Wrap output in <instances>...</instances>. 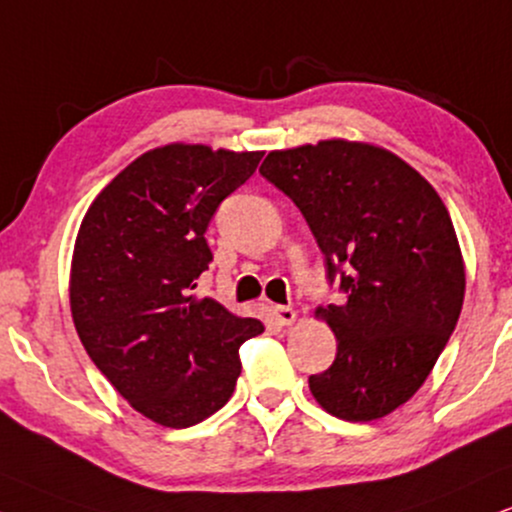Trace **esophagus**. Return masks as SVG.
Wrapping results in <instances>:
<instances>
[{"label": "esophagus", "instance_id": "1", "mask_svg": "<svg viewBox=\"0 0 512 512\" xmlns=\"http://www.w3.org/2000/svg\"><path fill=\"white\" fill-rule=\"evenodd\" d=\"M295 319H297V314L293 307H276L274 309V321L278 323V326H293Z\"/></svg>", "mask_w": 512, "mask_h": 512}]
</instances>
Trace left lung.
Returning <instances> with one entry per match:
<instances>
[{
  "label": "left lung",
  "mask_w": 512,
  "mask_h": 512,
  "mask_svg": "<svg viewBox=\"0 0 512 512\" xmlns=\"http://www.w3.org/2000/svg\"><path fill=\"white\" fill-rule=\"evenodd\" d=\"M262 177L307 219L340 278L342 304L316 309L338 338L333 366L309 375L321 409L378 420L425 383L461 316L465 267L430 181L387 148L326 139L271 151Z\"/></svg>",
  "instance_id": "1"
}]
</instances>
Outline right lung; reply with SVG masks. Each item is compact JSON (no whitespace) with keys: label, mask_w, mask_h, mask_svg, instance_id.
<instances>
[{"label":"right lung","mask_w":512,"mask_h":512,"mask_svg":"<svg viewBox=\"0 0 512 512\" xmlns=\"http://www.w3.org/2000/svg\"><path fill=\"white\" fill-rule=\"evenodd\" d=\"M262 155L153 148L94 198L77 231L75 331L129 406L165 428H191L222 409L241 375L238 347L264 331L193 293L212 262L210 219Z\"/></svg>","instance_id":"1"}]
</instances>
